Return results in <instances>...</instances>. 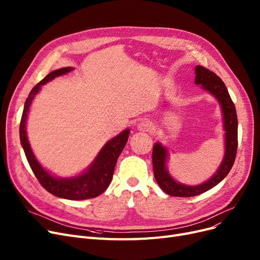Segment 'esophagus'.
<instances>
[{
  "instance_id": "esophagus-1",
  "label": "esophagus",
  "mask_w": 260,
  "mask_h": 260,
  "mask_svg": "<svg viewBox=\"0 0 260 260\" xmlns=\"http://www.w3.org/2000/svg\"><path fill=\"white\" fill-rule=\"evenodd\" d=\"M138 129L141 132H148L151 133L154 131V125L150 121H141L138 124Z\"/></svg>"
}]
</instances>
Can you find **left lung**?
Returning <instances> with one entry per match:
<instances>
[{"label":"left lung","mask_w":260,"mask_h":260,"mask_svg":"<svg viewBox=\"0 0 260 260\" xmlns=\"http://www.w3.org/2000/svg\"><path fill=\"white\" fill-rule=\"evenodd\" d=\"M196 84L202 85L207 91L216 96L222 106L224 128H225V157L218 172L208 182L199 186H186L176 183L166 170L167 151L160 143H156L153 148L152 161L154 176L157 184L171 197L189 198L204 193L209 189L218 185L226 176L235 162L237 148H238V120H237L236 108L232 101L226 86L221 78L207 68L197 66L196 68Z\"/></svg>","instance_id":"8db88e82"}]
</instances>
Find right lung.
Here are the masks:
<instances>
[{"label":"right lung","mask_w":260,"mask_h":260,"mask_svg":"<svg viewBox=\"0 0 260 260\" xmlns=\"http://www.w3.org/2000/svg\"><path fill=\"white\" fill-rule=\"evenodd\" d=\"M72 68L70 67L55 70L48 74L42 81H40L31 89L28 98L25 101L23 114H22L20 122V139L21 144L23 146L26 159L40 185L47 191H49L50 193L56 197L76 201L99 197L107 189L111 182L112 175H114L118 158L127 142L129 129L123 131L117 137L107 142V144L98 155L96 159L91 165V167H90L84 174L80 176H76L73 178L57 179L51 176L46 170H44V169L39 165V162L36 160L35 156H34L26 137L25 123L29 106L31 104L34 96H35L39 91L41 85L50 82L56 76L70 72Z\"/></svg>","instance_id":"obj_1"}]
</instances>
